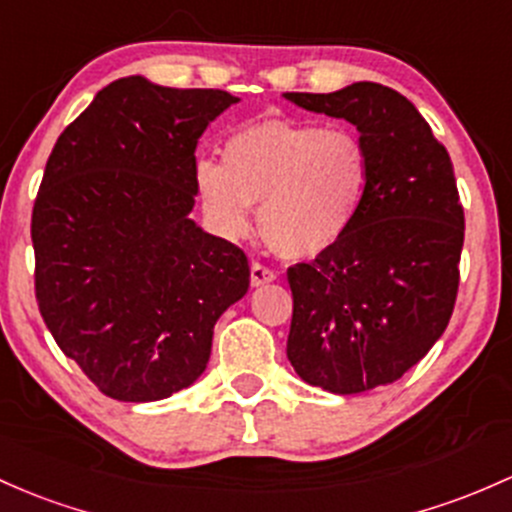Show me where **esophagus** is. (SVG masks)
Masks as SVG:
<instances>
[{"mask_svg":"<svg viewBox=\"0 0 512 512\" xmlns=\"http://www.w3.org/2000/svg\"><path fill=\"white\" fill-rule=\"evenodd\" d=\"M276 280V271H271L268 266H263V263L254 261L251 263V285L258 288V285H266V283H273Z\"/></svg>","mask_w":512,"mask_h":512,"instance_id":"34e87169","label":"esophagus"}]
</instances>
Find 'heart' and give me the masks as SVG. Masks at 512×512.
<instances>
[{
    "label": "heart",
    "instance_id": "obj_1",
    "mask_svg": "<svg viewBox=\"0 0 512 512\" xmlns=\"http://www.w3.org/2000/svg\"><path fill=\"white\" fill-rule=\"evenodd\" d=\"M195 185L219 234L244 236L261 202L268 244L302 261L334 249L354 227L371 185V158L344 126L263 119L227 141L224 163L197 161Z\"/></svg>",
    "mask_w": 512,
    "mask_h": 512
}]
</instances>
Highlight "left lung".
Here are the masks:
<instances>
[{"mask_svg": "<svg viewBox=\"0 0 512 512\" xmlns=\"http://www.w3.org/2000/svg\"><path fill=\"white\" fill-rule=\"evenodd\" d=\"M283 97L354 124L371 158L349 234L288 268V359L302 381L329 393L388 386L432 349L454 310L464 210L452 158L415 104L378 82Z\"/></svg>", "mask_w": 512, "mask_h": 512, "instance_id": "obj_1", "label": "left lung"}]
</instances>
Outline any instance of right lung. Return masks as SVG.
Returning a JSON list of instances; mask_svg holds the SVG:
<instances>
[{
    "mask_svg": "<svg viewBox=\"0 0 512 512\" xmlns=\"http://www.w3.org/2000/svg\"><path fill=\"white\" fill-rule=\"evenodd\" d=\"M236 102L131 75L97 92L48 156L31 217L38 310L109 398L192 386L214 324L249 290L244 251L190 219L197 141Z\"/></svg>",
    "mask_w": 512,
    "mask_h": 512,
    "instance_id": "add662e5",
    "label": "right lung"
}]
</instances>
